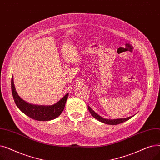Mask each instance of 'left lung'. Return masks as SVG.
<instances>
[{
  "label": "left lung",
  "instance_id": "1",
  "mask_svg": "<svg viewBox=\"0 0 160 160\" xmlns=\"http://www.w3.org/2000/svg\"><path fill=\"white\" fill-rule=\"evenodd\" d=\"M88 109H89V111L91 113V115L94 117L95 119H97V120H98L99 121L104 122L105 124H111V125H116V124H118L120 123H122L123 122L127 121L128 120H129L130 119H131L133 116L131 117H127V118H124V119H106L102 118V117H100V115H98L97 113H96L92 109L88 106Z\"/></svg>",
  "mask_w": 160,
  "mask_h": 160
}]
</instances>
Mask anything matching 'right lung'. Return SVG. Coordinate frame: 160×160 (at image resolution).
I'll use <instances>...</instances> for the list:
<instances>
[{
    "mask_svg": "<svg viewBox=\"0 0 160 160\" xmlns=\"http://www.w3.org/2000/svg\"><path fill=\"white\" fill-rule=\"evenodd\" d=\"M12 91L15 103L19 110L25 115L36 121H50L56 119L63 112L68 93L66 94L61 100L52 106L33 105L25 102L17 93L13 84V77L11 82Z\"/></svg>",
    "mask_w": 160,
    "mask_h": 160,
    "instance_id": "1",
    "label": "right lung"
}]
</instances>
